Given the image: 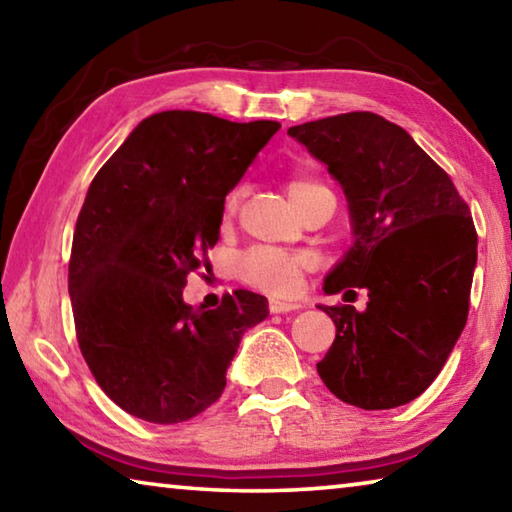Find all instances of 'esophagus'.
Segmentation results:
<instances>
[{"label":"esophagus","instance_id":"1","mask_svg":"<svg viewBox=\"0 0 512 512\" xmlns=\"http://www.w3.org/2000/svg\"><path fill=\"white\" fill-rule=\"evenodd\" d=\"M298 309H302L300 302L280 300V298L268 300V311H271V314H287V311H298Z\"/></svg>","mask_w":512,"mask_h":512}]
</instances>
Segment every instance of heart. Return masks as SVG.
Wrapping results in <instances>:
<instances>
[{
	"mask_svg": "<svg viewBox=\"0 0 512 512\" xmlns=\"http://www.w3.org/2000/svg\"><path fill=\"white\" fill-rule=\"evenodd\" d=\"M325 185L318 183L316 178L296 176L287 183V194L293 205H300L307 196H311ZM239 205V192H232L225 198V214H232ZM305 257L287 250L271 248V246H255L239 259V275L248 284H255L259 289L273 293H291L298 287L300 275L305 271Z\"/></svg>",
	"mask_w": 512,
	"mask_h": 512,
	"instance_id": "heart-1",
	"label": "heart"
}]
</instances>
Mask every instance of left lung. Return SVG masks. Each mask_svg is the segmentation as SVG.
Masks as SVG:
<instances>
[{"label": "left lung", "mask_w": 512, "mask_h": 512, "mask_svg": "<svg viewBox=\"0 0 512 512\" xmlns=\"http://www.w3.org/2000/svg\"><path fill=\"white\" fill-rule=\"evenodd\" d=\"M289 135L327 164L348 198L354 244L325 277V293L368 289L363 311L320 305L336 339L318 375L345 404L395 409L427 391L467 323L470 207L413 137L375 112L307 121Z\"/></svg>", "instance_id": "1"}]
</instances>
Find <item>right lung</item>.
<instances>
[{"label":"right lung","instance_id":"1","mask_svg":"<svg viewBox=\"0 0 512 512\" xmlns=\"http://www.w3.org/2000/svg\"><path fill=\"white\" fill-rule=\"evenodd\" d=\"M277 131L158 112L92 180L69 257L76 339L101 391L135 418L176 424L214 404L241 336L268 314L253 291L194 309L183 289L219 241L225 196Z\"/></svg>","mask_w":512,"mask_h":512}]
</instances>
